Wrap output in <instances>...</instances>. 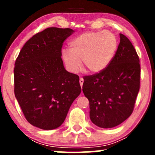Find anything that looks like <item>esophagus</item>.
I'll return each instance as SVG.
<instances>
[{"mask_svg":"<svg viewBox=\"0 0 155 155\" xmlns=\"http://www.w3.org/2000/svg\"><path fill=\"white\" fill-rule=\"evenodd\" d=\"M83 82H84L83 78H80V86H81V87H82V84H83Z\"/></svg>","mask_w":155,"mask_h":155,"instance_id":"34e87169","label":"esophagus"}]
</instances>
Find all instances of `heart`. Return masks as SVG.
<instances>
[{
  "mask_svg": "<svg viewBox=\"0 0 155 155\" xmlns=\"http://www.w3.org/2000/svg\"><path fill=\"white\" fill-rule=\"evenodd\" d=\"M118 39L111 31H87L69 43V49L63 48L61 56L68 71L77 73L80 61L90 73H99L109 66L115 56Z\"/></svg>",
  "mask_w": 155,
  "mask_h": 155,
  "instance_id": "obj_1",
  "label": "heart"
}]
</instances>
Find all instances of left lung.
<instances>
[{"instance_id":"left-lung-1","label":"left lung","mask_w":155,"mask_h":155,"mask_svg":"<svg viewBox=\"0 0 155 155\" xmlns=\"http://www.w3.org/2000/svg\"><path fill=\"white\" fill-rule=\"evenodd\" d=\"M119 35L120 44L109 66L84 77L82 85L90 102V120L102 128L117 126L131 115L140 90L138 56L130 40Z\"/></svg>"}]
</instances>
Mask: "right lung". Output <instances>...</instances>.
<instances>
[{"label":"right lung","instance_id":"add662e5","mask_svg":"<svg viewBox=\"0 0 155 155\" xmlns=\"http://www.w3.org/2000/svg\"><path fill=\"white\" fill-rule=\"evenodd\" d=\"M73 29L50 27L21 49L14 68L15 95L27 121L43 130L61 126L81 92L79 76L65 69L63 42Z\"/></svg>","mask_w":155,"mask_h":155}]
</instances>
